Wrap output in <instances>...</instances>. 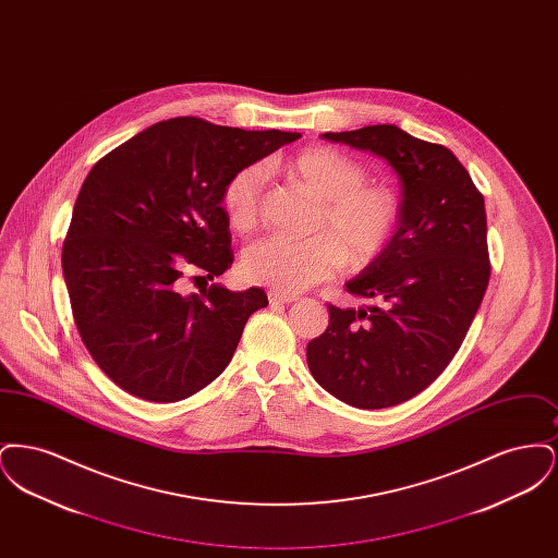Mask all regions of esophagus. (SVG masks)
Instances as JSON below:
<instances>
[{"instance_id": "34e87169", "label": "esophagus", "mask_w": 558, "mask_h": 558, "mask_svg": "<svg viewBox=\"0 0 558 558\" xmlns=\"http://www.w3.org/2000/svg\"><path fill=\"white\" fill-rule=\"evenodd\" d=\"M267 299H269V303H292L299 296L296 294H287V292L269 291L267 292Z\"/></svg>"}]
</instances>
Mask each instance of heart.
Returning <instances> with one entry per match:
<instances>
[{"label": "heart", "mask_w": 558, "mask_h": 558, "mask_svg": "<svg viewBox=\"0 0 558 558\" xmlns=\"http://www.w3.org/2000/svg\"><path fill=\"white\" fill-rule=\"evenodd\" d=\"M282 171L319 201L314 217L316 236L305 240L269 236L251 244L242 271L251 282L276 291L301 292L335 276L343 262L362 267L372 264L398 230V192L371 184L364 167L343 153L316 146L282 162ZM266 173L259 165H246L226 182L221 205L239 232L257 226Z\"/></svg>", "instance_id": "1"}]
</instances>
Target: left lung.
<instances>
[{
    "instance_id": "left-lung-1",
    "label": "left lung",
    "mask_w": 558,
    "mask_h": 558,
    "mask_svg": "<svg viewBox=\"0 0 558 558\" xmlns=\"http://www.w3.org/2000/svg\"><path fill=\"white\" fill-rule=\"evenodd\" d=\"M387 160L401 213L387 248L347 291L366 307L328 305V328L310 341L307 366L330 396L378 410L418 396L462 345L489 282L485 203L441 144L398 125L322 133Z\"/></svg>"
}]
</instances>
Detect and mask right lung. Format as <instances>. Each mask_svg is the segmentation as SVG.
Here are the masks:
<instances>
[{
	"label": "right lung",
	"mask_w": 558,
	"mask_h": 558,
	"mask_svg": "<svg viewBox=\"0 0 558 558\" xmlns=\"http://www.w3.org/2000/svg\"><path fill=\"white\" fill-rule=\"evenodd\" d=\"M301 133L160 121L98 160L73 209L62 274L81 341L123 391L180 401L230 364L264 289L184 292L234 262L226 182Z\"/></svg>",
	"instance_id": "obj_1"
}]
</instances>
